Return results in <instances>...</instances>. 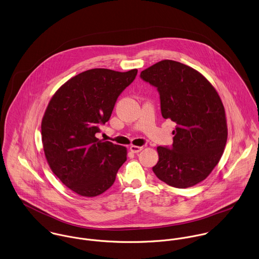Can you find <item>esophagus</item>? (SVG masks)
Returning a JSON list of instances; mask_svg holds the SVG:
<instances>
[{
	"label": "esophagus",
	"instance_id": "1",
	"mask_svg": "<svg viewBox=\"0 0 259 259\" xmlns=\"http://www.w3.org/2000/svg\"><path fill=\"white\" fill-rule=\"evenodd\" d=\"M143 149V147H140V146H130V150L133 152V153H139L141 150Z\"/></svg>",
	"mask_w": 259,
	"mask_h": 259
}]
</instances>
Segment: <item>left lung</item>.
I'll list each match as a JSON object with an SVG mask.
<instances>
[{"label": "left lung", "instance_id": "obj_1", "mask_svg": "<svg viewBox=\"0 0 259 259\" xmlns=\"http://www.w3.org/2000/svg\"><path fill=\"white\" fill-rule=\"evenodd\" d=\"M140 78L157 89L162 117L177 125L173 144L157 148L159 161L153 172L176 188L201 182L226 145L225 111L219 95L199 72L172 60L156 63Z\"/></svg>", "mask_w": 259, "mask_h": 259}]
</instances>
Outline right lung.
Returning <instances> with one entry per match:
<instances>
[{"label":"right lung","instance_id":"obj_1","mask_svg":"<svg viewBox=\"0 0 259 259\" xmlns=\"http://www.w3.org/2000/svg\"><path fill=\"white\" fill-rule=\"evenodd\" d=\"M137 69L85 71L53 96L42 120V142L54 174L72 191L94 197L109 189L127 160L125 147L95 137L109 121Z\"/></svg>","mask_w":259,"mask_h":259}]
</instances>
